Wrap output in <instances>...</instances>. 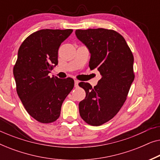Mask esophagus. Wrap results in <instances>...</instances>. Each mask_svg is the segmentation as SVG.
Segmentation results:
<instances>
[{"instance_id": "1", "label": "esophagus", "mask_w": 160, "mask_h": 160, "mask_svg": "<svg viewBox=\"0 0 160 160\" xmlns=\"http://www.w3.org/2000/svg\"><path fill=\"white\" fill-rule=\"evenodd\" d=\"M78 83H79V82L78 80H74V86H75V87H78Z\"/></svg>"}]
</instances>
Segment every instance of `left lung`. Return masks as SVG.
Masks as SVG:
<instances>
[{
  "mask_svg": "<svg viewBox=\"0 0 160 160\" xmlns=\"http://www.w3.org/2000/svg\"><path fill=\"white\" fill-rule=\"evenodd\" d=\"M76 36L90 53L89 67L98 69L101 78L95 87L81 82L86 98L78 104L81 117L99 126L111 120L123 106L134 80L132 52L117 32L103 28L76 30Z\"/></svg>",
  "mask_w": 160,
  "mask_h": 160,
  "instance_id": "1",
  "label": "left lung"
}]
</instances>
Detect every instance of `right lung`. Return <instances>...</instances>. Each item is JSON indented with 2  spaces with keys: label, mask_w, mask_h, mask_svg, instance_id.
<instances>
[{
  "label": "right lung",
  "mask_w": 160,
  "mask_h": 160,
  "mask_svg": "<svg viewBox=\"0 0 160 160\" xmlns=\"http://www.w3.org/2000/svg\"><path fill=\"white\" fill-rule=\"evenodd\" d=\"M73 30H40L23 41L13 70L17 92L24 107L41 123L60 115L62 104L74 86L71 78L48 75L58 64V49Z\"/></svg>",
  "instance_id": "add662e5"
}]
</instances>
